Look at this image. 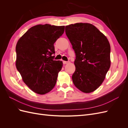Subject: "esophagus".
<instances>
[{
    "instance_id": "34e87169",
    "label": "esophagus",
    "mask_w": 128,
    "mask_h": 128,
    "mask_svg": "<svg viewBox=\"0 0 128 128\" xmlns=\"http://www.w3.org/2000/svg\"><path fill=\"white\" fill-rule=\"evenodd\" d=\"M68 62H69L68 61H63V64H68Z\"/></svg>"
}]
</instances>
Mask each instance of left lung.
<instances>
[{"label": "left lung", "instance_id": "obj_1", "mask_svg": "<svg viewBox=\"0 0 128 128\" xmlns=\"http://www.w3.org/2000/svg\"><path fill=\"white\" fill-rule=\"evenodd\" d=\"M65 32L76 55L74 84L83 92L94 91L110 68V42L95 26L88 23L66 26Z\"/></svg>", "mask_w": 128, "mask_h": 128}]
</instances>
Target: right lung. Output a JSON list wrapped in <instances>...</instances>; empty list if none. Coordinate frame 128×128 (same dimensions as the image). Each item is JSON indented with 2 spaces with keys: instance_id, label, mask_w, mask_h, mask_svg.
Here are the masks:
<instances>
[{
  "instance_id": "obj_1",
  "label": "right lung",
  "mask_w": 128,
  "mask_h": 128,
  "mask_svg": "<svg viewBox=\"0 0 128 128\" xmlns=\"http://www.w3.org/2000/svg\"><path fill=\"white\" fill-rule=\"evenodd\" d=\"M64 26L38 24L30 28L16 46V67L25 84L34 92L44 94L56 86L62 62L54 60V43Z\"/></svg>"
}]
</instances>
